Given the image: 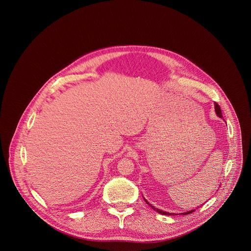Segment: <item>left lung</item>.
<instances>
[{"instance_id":"obj_1","label":"left lung","mask_w":251,"mask_h":251,"mask_svg":"<svg viewBox=\"0 0 251 251\" xmlns=\"http://www.w3.org/2000/svg\"><path fill=\"white\" fill-rule=\"evenodd\" d=\"M214 110H216V113H217V115L219 116V117H221V118H223V114H222V110H221V107L219 106V104L218 103H214ZM144 201H146V203H148L154 210H156L157 212H159V213H161V214H164V216H177V214H180V213H176V212H168V211H165V210H162V209H159V208H157V207H155L154 205H152L150 202H148V201L147 200H145L144 199ZM201 206V205H200ZM200 206H198V207H200ZM194 210L195 209H191V210H188V211H185V212H181V214H189V213H191V212H194Z\"/></svg>"}]
</instances>
